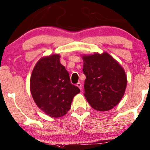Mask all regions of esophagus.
<instances>
[{
    "mask_svg": "<svg viewBox=\"0 0 150 150\" xmlns=\"http://www.w3.org/2000/svg\"><path fill=\"white\" fill-rule=\"evenodd\" d=\"M76 86L79 87V88L81 89H81H82V85H81V83H78L77 84H76Z\"/></svg>",
    "mask_w": 150,
    "mask_h": 150,
    "instance_id": "34e87169",
    "label": "esophagus"
}]
</instances>
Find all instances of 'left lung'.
<instances>
[{
  "instance_id": "8db88e82",
  "label": "left lung",
  "mask_w": 150,
  "mask_h": 150,
  "mask_svg": "<svg viewBox=\"0 0 150 150\" xmlns=\"http://www.w3.org/2000/svg\"><path fill=\"white\" fill-rule=\"evenodd\" d=\"M84 96L92 108L110 110L119 103L127 87V76L121 65L107 52L83 55Z\"/></svg>"
}]
</instances>
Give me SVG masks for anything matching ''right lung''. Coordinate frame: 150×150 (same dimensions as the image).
I'll list each match as a JSON object with an SVG mask.
<instances>
[{"label":"right lung","mask_w":150,"mask_h":150,"mask_svg":"<svg viewBox=\"0 0 150 150\" xmlns=\"http://www.w3.org/2000/svg\"><path fill=\"white\" fill-rule=\"evenodd\" d=\"M58 54L43 56L34 66L30 91L35 103L47 115L59 118L67 113L73 98L80 92L70 82L69 73Z\"/></svg>","instance_id":"right-lung-1"}]
</instances>
